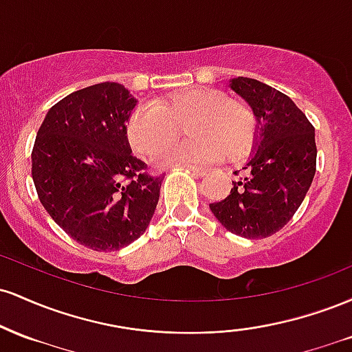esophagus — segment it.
<instances>
[{"label":"esophagus","mask_w":352,"mask_h":352,"mask_svg":"<svg viewBox=\"0 0 352 352\" xmlns=\"http://www.w3.org/2000/svg\"><path fill=\"white\" fill-rule=\"evenodd\" d=\"M188 170L197 177H205L208 173V168H201V167H193V165H188Z\"/></svg>","instance_id":"esophagus-1"}]
</instances>
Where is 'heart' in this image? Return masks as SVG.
<instances>
[{
    "mask_svg": "<svg viewBox=\"0 0 352 352\" xmlns=\"http://www.w3.org/2000/svg\"><path fill=\"white\" fill-rule=\"evenodd\" d=\"M188 125L192 141L160 154L159 165L217 162L223 157L243 159L252 151L256 124L252 107L227 98L218 89L193 87L137 107L127 120V139L137 155L153 157L164 150Z\"/></svg>",
    "mask_w": 352,
    "mask_h": 352,
    "instance_id": "heart-1",
    "label": "heart"
}]
</instances>
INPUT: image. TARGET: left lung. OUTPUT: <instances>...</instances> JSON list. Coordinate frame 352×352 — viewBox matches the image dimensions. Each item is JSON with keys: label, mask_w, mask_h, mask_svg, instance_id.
Returning <instances> with one entry per match:
<instances>
[{"label": "left lung", "mask_w": 352, "mask_h": 352, "mask_svg": "<svg viewBox=\"0 0 352 352\" xmlns=\"http://www.w3.org/2000/svg\"><path fill=\"white\" fill-rule=\"evenodd\" d=\"M228 87L252 107L256 134L243 177L210 210L228 232L248 240L272 236L300 208L316 172L314 127L288 96L250 78Z\"/></svg>", "instance_id": "left-lung-1"}]
</instances>
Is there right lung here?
Returning a JSON list of instances; mask_svg holds the SVG:
<instances>
[{
	"label": "right lung",
	"mask_w": 352,
	"mask_h": 352,
	"mask_svg": "<svg viewBox=\"0 0 352 352\" xmlns=\"http://www.w3.org/2000/svg\"><path fill=\"white\" fill-rule=\"evenodd\" d=\"M135 106L122 84H94L52 106L36 135L31 173L43 207L96 252L135 241L159 204L164 179L145 173L127 139Z\"/></svg>",
	"instance_id": "right-lung-1"
}]
</instances>
